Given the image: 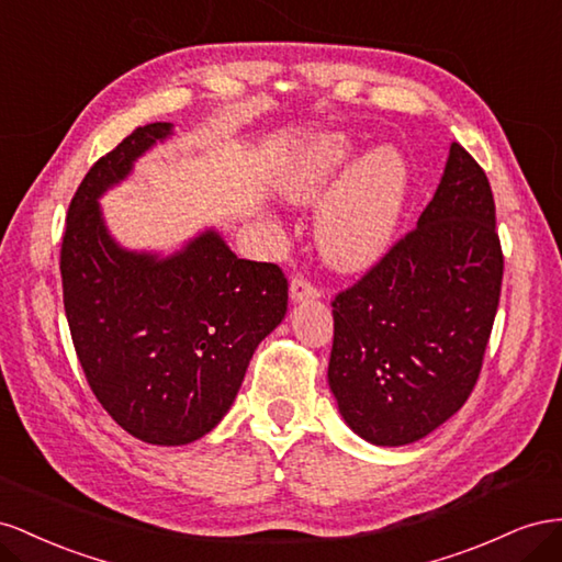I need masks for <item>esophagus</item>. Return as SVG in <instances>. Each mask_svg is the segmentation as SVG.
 Here are the masks:
<instances>
[{"instance_id":"obj_1","label":"esophagus","mask_w":562,"mask_h":562,"mask_svg":"<svg viewBox=\"0 0 562 562\" xmlns=\"http://www.w3.org/2000/svg\"><path fill=\"white\" fill-rule=\"evenodd\" d=\"M290 296H292L294 303H301V301H306V299H317L319 290H317L313 282H308L306 278H294L290 282Z\"/></svg>"}]
</instances>
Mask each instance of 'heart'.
Here are the masks:
<instances>
[{"instance_id": "1", "label": "heart", "mask_w": 562, "mask_h": 562, "mask_svg": "<svg viewBox=\"0 0 562 562\" xmlns=\"http://www.w3.org/2000/svg\"><path fill=\"white\" fill-rule=\"evenodd\" d=\"M356 153L348 134H317L294 150L280 173V192L292 204L325 198L315 223L317 247L329 266L344 272L372 268L389 251L409 190L407 162L395 148H372L349 168Z\"/></svg>"}]
</instances>
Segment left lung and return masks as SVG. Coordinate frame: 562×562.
<instances>
[{
  "instance_id": "1",
  "label": "left lung",
  "mask_w": 562,
  "mask_h": 562,
  "mask_svg": "<svg viewBox=\"0 0 562 562\" xmlns=\"http://www.w3.org/2000/svg\"><path fill=\"white\" fill-rule=\"evenodd\" d=\"M494 223L485 171L452 143L416 228L334 299L327 379L362 440L416 442L469 400L502 292Z\"/></svg>"
}]
</instances>
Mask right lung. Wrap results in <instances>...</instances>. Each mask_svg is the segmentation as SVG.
Instances as JSON below:
<instances>
[{"mask_svg": "<svg viewBox=\"0 0 562 562\" xmlns=\"http://www.w3.org/2000/svg\"><path fill=\"white\" fill-rule=\"evenodd\" d=\"M171 134V122L138 126L89 169L60 249L63 303L93 395L126 432L162 447L218 426L286 313L282 270L237 259L216 228L169 254L112 237L101 198Z\"/></svg>", "mask_w": 562, "mask_h": 562, "instance_id": "add662e5", "label": "right lung"}]
</instances>
